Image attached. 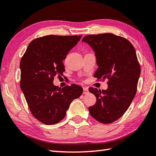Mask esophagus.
<instances>
[{"label":"esophagus","instance_id":"esophagus-1","mask_svg":"<svg viewBox=\"0 0 156 156\" xmlns=\"http://www.w3.org/2000/svg\"><path fill=\"white\" fill-rule=\"evenodd\" d=\"M88 93H89V89L86 87L83 88V94H87Z\"/></svg>","mask_w":156,"mask_h":156}]
</instances>
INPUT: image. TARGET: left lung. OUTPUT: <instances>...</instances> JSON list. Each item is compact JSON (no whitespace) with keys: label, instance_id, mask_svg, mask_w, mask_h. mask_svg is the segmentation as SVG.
I'll return each instance as SVG.
<instances>
[{"label":"left lung","instance_id":"left-lung-1","mask_svg":"<svg viewBox=\"0 0 156 156\" xmlns=\"http://www.w3.org/2000/svg\"><path fill=\"white\" fill-rule=\"evenodd\" d=\"M82 41L95 52L98 68L94 77L108 80L106 90L89 89L96 97L89 113L99 122L111 123L122 117L136 93L140 67L135 49L127 39L112 33L87 35Z\"/></svg>","mask_w":156,"mask_h":156}]
</instances>
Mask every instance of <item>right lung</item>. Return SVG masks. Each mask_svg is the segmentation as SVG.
<instances>
[{"instance_id": "add662e5", "label": "right lung", "mask_w": 156, "mask_h": 156, "mask_svg": "<svg viewBox=\"0 0 156 156\" xmlns=\"http://www.w3.org/2000/svg\"><path fill=\"white\" fill-rule=\"evenodd\" d=\"M81 37L50 35L33 39L21 58L20 89L31 114L46 125L60 122L71 102L83 93L76 84L61 89L53 84L55 76L63 75V61Z\"/></svg>"}]
</instances>
